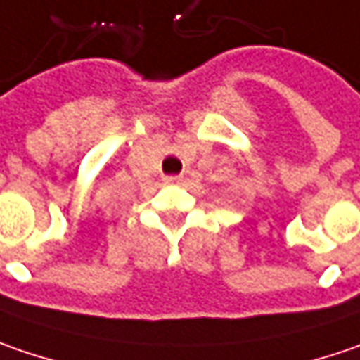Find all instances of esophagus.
<instances>
[{
    "label": "esophagus",
    "instance_id": "34e87169",
    "mask_svg": "<svg viewBox=\"0 0 360 360\" xmlns=\"http://www.w3.org/2000/svg\"><path fill=\"white\" fill-rule=\"evenodd\" d=\"M181 181H183L181 175H167V177H165V183H167V185H179Z\"/></svg>",
    "mask_w": 360,
    "mask_h": 360
}]
</instances>
